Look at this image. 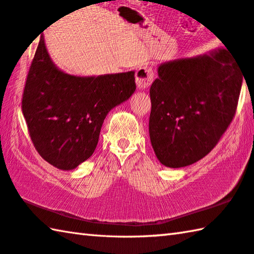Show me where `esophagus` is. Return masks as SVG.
<instances>
[{
    "label": "esophagus",
    "instance_id": "1",
    "mask_svg": "<svg viewBox=\"0 0 254 254\" xmlns=\"http://www.w3.org/2000/svg\"><path fill=\"white\" fill-rule=\"evenodd\" d=\"M154 70L150 65L144 64L136 71V83L138 88L146 89L152 84L154 80Z\"/></svg>",
    "mask_w": 254,
    "mask_h": 254
}]
</instances>
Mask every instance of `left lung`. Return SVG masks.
Returning a JSON list of instances; mask_svg holds the SVG:
<instances>
[{
	"label": "left lung",
	"mask_w": 254,
	"mask_h": 254,
	"mask_svg": "<svg viewBox=\"0 0 254 254\" xmlns=\"http://www.w3.org/2000/svg\"><path fill=\"white\" fill-rule=\"evenodd\" d=\"M242 80L225 49L159 65L149 136L163 165H190L215 147L235 116Z\"/></svg>",
	"instance_id": "8db88e82"
}]
</instances>
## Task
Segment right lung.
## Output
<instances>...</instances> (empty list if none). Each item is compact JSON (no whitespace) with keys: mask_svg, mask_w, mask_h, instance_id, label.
<instances>
[{"mask_svg":"<svg viewBox=\"0 0 254 254\" xmlns=\"http://www.w3.org/2000/svg\"><path fill=\"white\" fill-rule=\"evenodd\" d=\"M136 90L135 72L75 77L48 55L43 35L26 75L22 111L44 161L70 171L95 152L107 114Z\"/></svg>","mask_w":254,"mask_h":254,"instance_id":"1","label":"right lung"}]
</instances>
